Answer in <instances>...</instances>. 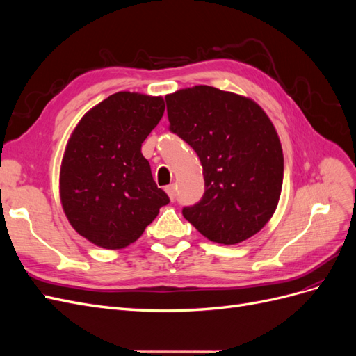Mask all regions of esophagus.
Instances as JSON below:
<instances>
[{"mask_svg": "<svg viewBox=\"0 0 356 356\" xmlns=\"http://www.w3.org/2000/svg\"><path fill=\"white\" fill-rule=\"evenodd\" d=\"M165 191L168 193V196H169V199H170V200H174V199H175V186H174V184L166 186V187H165Z\"/></svg>", "mask_w": 356, "mask_h": 356, "instance_id": "esophagus-1", "label": "esophagus"}]
</instances>
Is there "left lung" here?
<instances>
[{"label": "left lung", "instance_id": "left-lung-1", "mask_svg": "<svg viewBox=\"0 0 356 356\" xmlns=\"http://www.w3.org/2000/svg\"><path fill=\"white\" fill-rule=\"evenodd\" d=\"M169 131L195 149L202 199L182 215L212 242L234 245L260 232L277 207L284 154L270 118L254 101L211 86L166 96Z\"/></svg>", "mask_w": 356, "mask_h": 356}]
</instances>
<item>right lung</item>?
<instances>
[{"label":"right lung","instance_id":"1","mask_svg":"<svg viewBox=\"0 0 356 356\" xmlns=\"http://www.w3.org/2000/svg\"><path fill=\"white\" fill-rule=\"evenodd\" d=\"M163 113L160 96L118 92L74 129L60 166V202L74 230L92 243L131 245L169 203L141 153Z\"/></svg>","mask_w":356,"mask_h":356}]
</instances>
